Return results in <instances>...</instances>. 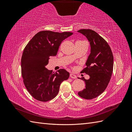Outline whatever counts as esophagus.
Segmentation results:
<instances>
[{
  "mask_svg": "<svg viewBox=\"0 0 132 132\" xmlns=\"http://www.w3.org/2000/svg\"><path fill=\"white\" fill-rule=\"evenodd\" d=\"M70 77L71 78H73V79H76L77 78V76L73 73H71V74H70Z\"/></svg>",
  "mask_w": 132,
  "mask_h": 132,
  "instance_id": "34e87169",
  "label": "esophagus"
}]
</instances>
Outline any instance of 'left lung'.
Returning a JSON list of instances; mask_svg holds the SVG:
<instances>
[{
	"label": "left lung",
	"instance_id": "8db88e82",
	"mask_svg": "<svg viewBox=\"0 0 132 132\" xmlns=\"http://www.w3.org/2000/svg\"><path fill=\"white\" fill-rule=\"evenodd\" d=\"M78 32L86 37L91 48L86 67L81 71L88 74L90 78H78L86 84L85 88L78 95L83 98L91 100L101 95L109 84L113 71V56L109 44L95 31L81 29Z\"/></svg>",
	"mask_w": 132,
	"mask_h": 132
}]
</instances>
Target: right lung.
<instances>
[{
  "mask_svg": "<svg viewBox=\"0 0 132 132\" xmlns=\"http://www.w3.org/2000/svg\"><path fill=\"white\" fill-rule=\"evenodd\" d=\"M73 35L42 31L36 34L23 50L21 74L23 83L29 93L36 100L46 102L57 95L60 85L69 77V73L59 69L53 73L46 68L50 56L57 55L62 42Z\"/></svg>",
  "mask_w": 132,
  "mask_h": 132,
  "instance_id": "obj_1",
  "label": "right lung"
}]
</instances>
